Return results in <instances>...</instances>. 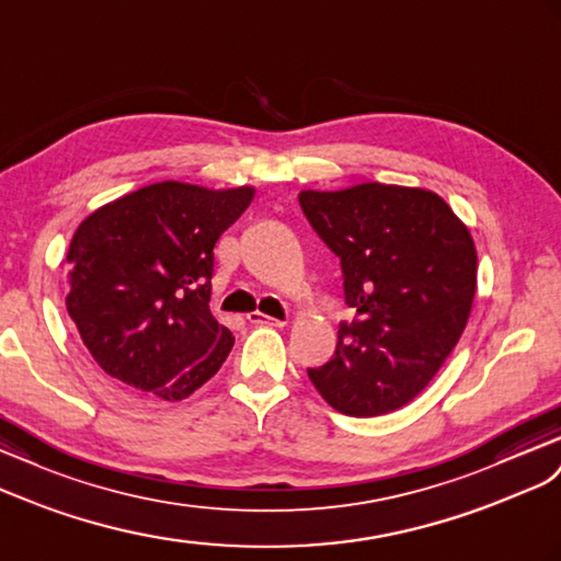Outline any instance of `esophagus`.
Returning a JSON list of instances; mask_svg holds the SVG:
<instances>
[{
	"label": "esophagus",
	"instance_id": "esophagus-1",
	"mask_svg": "<svg viewBox=\"0 0 561 561\" xmlns=\"http://www.w3.org/2000/svg\"><path fill=\"white\" fill-rule=\"evenodd\" d=\"M249 322H251V324H275V327H284V324H286V318H284V320H277V318H270V314H263V312H251V314H249Z\"/></svg>",
	"mask_w": 561,
	"mask_h": 561
}]
</instances>
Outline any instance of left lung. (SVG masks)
I'll list each match as a JSON object with an SVG mask.
<instances>
[{
    "mask_svg": "<svg viewBox=\"0 0 561 561\" xmlns=\"http://www.w3.org/2000/svg\"><path fill=\"white\" fill-rule=\"evenodd\" d=\"M300 208L341 257L346 304L332 360L308 369L348 417L408 405L453 353L477 294V247L445 201L420 186L363 182L304 190Z\"/></svg>",
    "mask_w": 561,
    "mask_h": 561,
    "instance_id": "obj_1",
    "label": "left lung"
}]
</instances>
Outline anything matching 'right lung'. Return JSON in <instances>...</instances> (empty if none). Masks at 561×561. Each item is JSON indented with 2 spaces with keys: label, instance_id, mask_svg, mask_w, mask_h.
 Returning a JSON list of instances; mask_svg holds the SVG:
<instances>
[{
  "label": "right lung",
  "instance_id": "add662e5",
  "mask_svg": "<svg viewBox=\"0 0 561 561\" xmlns=\"http://www.w3.org/2000/svg\"><path fill=\"white\" fill-rule=\"evenodd\" d=\"M253 196V186L168 180L78 225L66 253V308L113 383L175 403L222 367L234 336L208 308L213 247Z\"/></svg>",
  "mask_w": 561,
  "mask_h": 561
}]
</instances>
